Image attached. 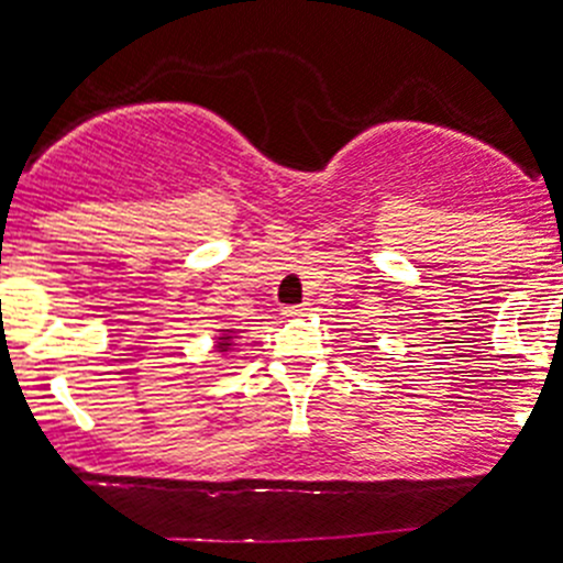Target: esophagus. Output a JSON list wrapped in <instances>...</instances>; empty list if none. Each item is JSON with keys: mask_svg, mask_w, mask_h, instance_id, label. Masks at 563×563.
<instances>
[{"mask_svg": "<svg viewBox=\"0 0 563 563\" xmlns=\"http://www.w3.org/2000/svg\"><path fill=\"white\" fill-rule=\"evenodd\" d=\"M306 313H308V306H306V302H302V306H288V308H283V317H286V319L306 317Z\"/></svg>", "mask_w": 563, "mask_h": 563, "instance_id": "esophagus-1", "label": "esophagus"}]
</instances>
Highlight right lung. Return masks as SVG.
<instances>
[{
	"instance_id": "obj_1",
	"label": "right lung",
	"mask_w": 563,
	"mask_h": 563,
	"mask_svg": "<svg viewBox=\"0 0 563 563\" xmlns=\"http://www.w3.org/2000/svg\"><path fill=\"white\" fill-rule=\"evenodd\" d=\"M239 339H241V330L239 328H222L217 333V339H213V350H217L219 355H228L230 350H235Z\"/></svg>"
}]
</instances>
